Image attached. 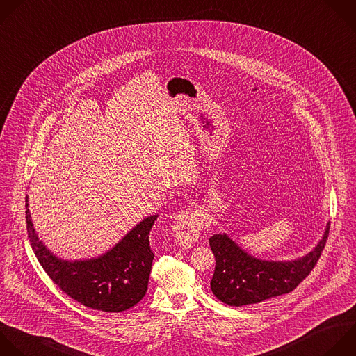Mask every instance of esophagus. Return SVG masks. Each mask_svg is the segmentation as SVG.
Masks as SVG:
<instances>
[{
	"instance_id": "obj_1",
	"label": "esophagus",
	"mask_w": 356,
	"mask_h": 356,
	"mask_svg": "<svg viewBox=\"0 0 356 356\" xmlns=\"http://www.w3.org/2000/svg\"><path fill=\"white\" fill-rule=\"evenodd\" d=\"M202 218L195 209H184L173 219V238L177 245L191 248L198 241L202 229Z\"/></svg>"
}]
</instances>
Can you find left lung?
I'll return each mask as SVG.
<instances>
[{
    "mask_svg": "<svg viewBox=\"0 0 356 356\" xmlns=\"http://www.w3.org/2000/svg\"><path fill=\"white\" fill-rule=\"evenodd\" d=\"M330 223L317 245L293 260H263L242 249L229 234L216 233L209 239L215 256L211 280L212 293L229 306H246L293 291L313 270L328 238Z\"/></svg>",
    "mask_w": 356,
    "mask_h": 356,
    "instance_id": "left-lung-1",
    "label": "left lung"
}]
</instances>
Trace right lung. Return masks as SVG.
<instances>
[{
	"instance_id": "add662e5",
	"label": "right lung",
	"mask_w": 356,
	"mask_h": 356,
	"mask_svg": "<svg viewBox=\"0 0 356 356\" xmlns=\"http://www.w3.org/2000/svg\"><path fill=\"white\" fill-rule=\"evenodd\" d=\"M25 202L31 246L47 275L68 296L86 307L108 313L124 312L145 296L155 256L149 246V233L158 215L144 218L100 256L65 260L39 239L28 195Z\"/></svg>"
}]
</instances>
